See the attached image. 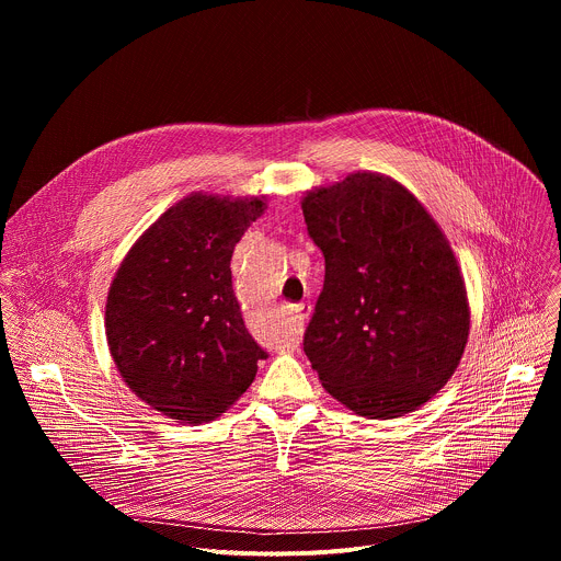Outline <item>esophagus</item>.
<instances>
[{
	"mask_svg": "<svg viewBox=\"0 0 561 561\" xmlns=\"http://www.w3.org/2000/svg\"><path fill=\"white\" fill-rule=\"evenodd\" d=\"M290 312H293V317L297 319V322H306L310 308L306 304H295V306H290Z\"/></svg>",
	"mask_w": 561,
	"mask_h": 561,
	"instance_id": "1",
	"label": "esophagus"
}]
</instances>
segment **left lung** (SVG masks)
<instances>
[{"instance_id": "8db88e82", "label": "left lung", "mask_w": 561, "mask_h": 561, "mask_svg": "<svg viewBox=\"0 0 561 561\" xmlns=\"http://www.w3.org/2000/svg\"><path fill=\"white\" fill-rule=\"evenodd\" d=\"M324 253V288L304 335L322 386L370 420L417 411L463 355L470 308L446 234L388 175L357 171L301 199Z\"/></svg>"}]
</instances>
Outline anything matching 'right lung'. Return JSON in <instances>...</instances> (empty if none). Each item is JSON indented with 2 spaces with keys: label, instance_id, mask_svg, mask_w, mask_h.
<instances>
[{
  "label": "right lung",
  "instance_id": "1",
  "mask_svg": "<svg viewBox=\"0 0 561 561\" xmlns=\"http://www.w3.org/2000/svg\"><path fill=\"white\" fill-rule=\"evenodd\" d=\"M266 197L191 193L133 244L106 299V340L126 386L157 413L208 424L268 355L244 327L230 257Z\"/></svg>",
  "mask_w": 561,
  "mask_h": 561
}]
</instances>
